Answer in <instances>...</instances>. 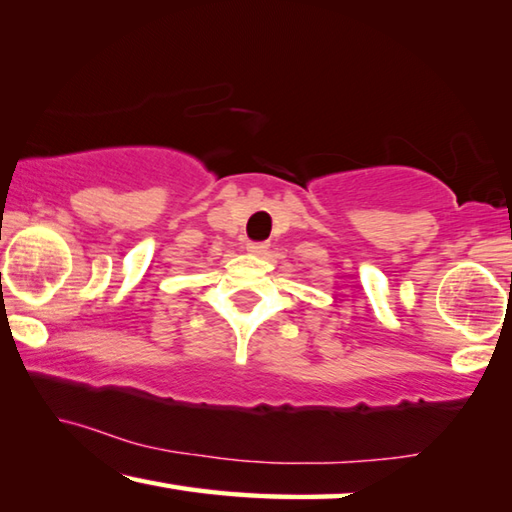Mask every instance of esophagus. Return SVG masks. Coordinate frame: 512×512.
I'll list each match as a JSON object with an SVG mask.
<instances>
[{"label":"esophagus","instance_id":"34e87169","mask_svg":"<svg viewBox=\"0 0 512 512\" xmlns=\"http://www.w3.org/2000/svg\"><path fill=\"white\" fill-rule=\"evenodd\" d=\"M267 249H270L267 242H247V251H249V254H254V256H265Z\"/></svg>","mask_w":512,"mask_h":512}]
</instances>
